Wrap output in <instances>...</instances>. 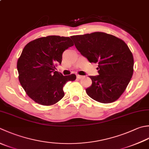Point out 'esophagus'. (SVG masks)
Segmentation results:
<instances>
[{
	"instance_id": "esophagus-1",
	"label": "esophagus",
	"mask_w": 149,
	"mask_h": 149,
	"mask_svg": "<svg viewBox=\"0 0 149 149\" xmlns=\"http://www.w3.org/2000/svg\"><path fill=\"white\" fill-rule=\"evenodd\" d=\"M76 77L77 79H82L83 77V76H82V75H77Z\"/></svg>"
}]
</instances>
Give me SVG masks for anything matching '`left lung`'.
Segmentation results:
<instances>
[{
  "instance_id": "obj_1",
  "label": "left lung",
  "mask_w": 149,
  "mask_h": 149,
  "mask_svg": "<svg viewBox=\"0 0 149 149\" xmlns=\"http://www.w3.org/2000/svg\"><path fill=\"white\" fill-rule=\"evenodd\" d=\"M78 51L90 63H98L99 74L90 76L92 85L86 92L102 103L118 100L125 92L134 72L132 52L123 40L103 32L71 37Z\"/></svg>"
}]
</instances>
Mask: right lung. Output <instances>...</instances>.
I'll return each instance as SVG.
<instances>
[{"label":"right lung","mask_w":149,"mask_h":149,"mask_svg":"<svg viewBox=\"0 0 149 149\" xmlns=\"http://www.w3.org/2000/svg\"><path fill=\"white\" fill-rule=\"evenodd\" d=\"M70 38L49 36L38 38L26 45L17 61L19 82L36 103L50 106L62 99L63 86L76 75L64 76L55 71L61 64L63 52L74 46Z\"/></svg>","instance_id":"obj_1"}]
</instances>
